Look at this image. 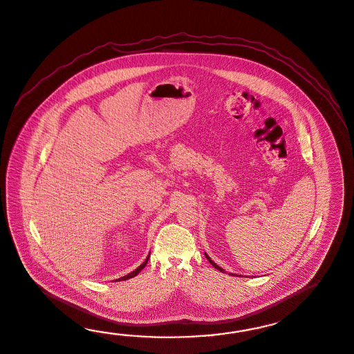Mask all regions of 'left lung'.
<instances>
[{"label": "left lung", "instance_id": "1", "mask_svg": "<svg viewBox=\"0 0 354 354\" xmlns=\"http://www.w3.org/2000/svg\"><path fill=\"white\" fill-rule=\"evenodd\" d=\"M205 258H207V260H208V261H209V263H211V264H212L213 267L216 268V269H217V270H220V272H222V273H225V270H223V269H222V268L218 267V266H217V264H216V263H214V261H212V259H211V258H209V257H208V255H207V254H205Z\"/></svg>", "mask_w": 354, "mask_h": 354}]
</instances>
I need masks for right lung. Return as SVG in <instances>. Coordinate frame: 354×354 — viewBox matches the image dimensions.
Wrapping results in <instances>:
<instances>
[{
  "instance_id": "obj_1",
  "label": "right lung",
  "mask_w": 354,
  "mask_h": 354,
  "mask_svg": "<svg viewBox=\"0 0 354 354\" xmlns=\"http://www.w3.org/2000/svg\"><path fill=\"white\" fill-rule=\"evenodd\" d=\"M149 257H147V259L145 260L143 263H142L141 266L140 267L137 268L136 270H133V272H131L129 274L124 275V277H122V278H119L118 281H126V279H129V278H133V277H136V275L138 274L140 272H141L142 269L143 268L146 267V264H147V261H149Z\"/></svg>"
}]
</instances>
